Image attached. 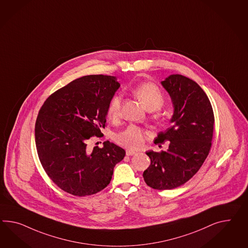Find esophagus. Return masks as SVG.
Returning a JSON list of instances; mask_svg holds the SVG:
<instances>
[{
    "instance_id": "34e87169",
    "label": "esophagus",
    "mask_w": 248,
    "mask_h": 248,
    "mask_svg": "<svg viewBox=\"0 0 248 248\" xmlns=\"http://www.w3.org/2000/svg\"><path fill=\"white\" fill-rule=\"evenodd\" d=\"M136 151H134V150H130V149H127V151H126V155H128V156H130V155H133L136 154Z\"/></svg>"
}]
</instances>
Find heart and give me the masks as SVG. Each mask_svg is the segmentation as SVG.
I'll list each match as a JSON object with an SVG mask.
<instances>
[{
  "instance_id": "b5f03b06",
  "label": "heart",
  "mask_w": 248,
  "mask_h": 248,
  "mask_svg": "<svg viewBox=\"0 0 248 248\" xmlns=\"http://www.w3.org/2000/svg\"><path fill=\"white\" fill-rule=\"evenodd\" d=\"M134 93L140 99L148 110L153 111L159 109L163 106L165 99L162 92L158 87L153 83H141L135 86ZM121 96L115 94L108 103V115L109 118H117L121 108ZM144 131L138 126L130 125L122 132L116 135V141L121 146H127L129 148H139L144 142Z\"/></svg>"
}]
</instances>
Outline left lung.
I'll list each match as a JSON object with an SVG mask.
<instances>
[{"label": "left lung", "instance_id": "1", "mask_svg": "<svg viewBox=\"0 0 248 248\" xmlns=\"http://www.w3.org/2000/svg\"><path fill=\"white\" fill-rule=\"evenodd\" d=\"M171 98V127L159 132L155 144L169 142L166 151L146 152L151 164L143 172L146 184L171 190L185 184L201 168L210 153L214 114L210 100L190 78L171 75L161 82Z\"/></svg>", "mask_w": 248, "mask_h": 248}]
</instances>
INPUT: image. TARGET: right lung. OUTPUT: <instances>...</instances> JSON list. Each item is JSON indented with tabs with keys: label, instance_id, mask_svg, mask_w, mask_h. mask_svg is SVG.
Returning <instances> with one entry per match:
<instances>
[{
	"label": "right lung",
	"instance_id": "1",
	"mask_svg": "<svg viewBox=\"0 0 248 248\" xmlns=\"http://www.w3.org/2000/svg\"><path fill=\"white\" fill-rule=\"evenodd\" d=\"M121 84L110 76L78 78L52 93L38 112L35 140L40 163L57 186L75 196L103 190L126 152L105 141L90 150L88 140L101 137L108 103Z\"/></svg>",
	"mask_w": 248,
	"mask_h": 248
}]
</instances>
